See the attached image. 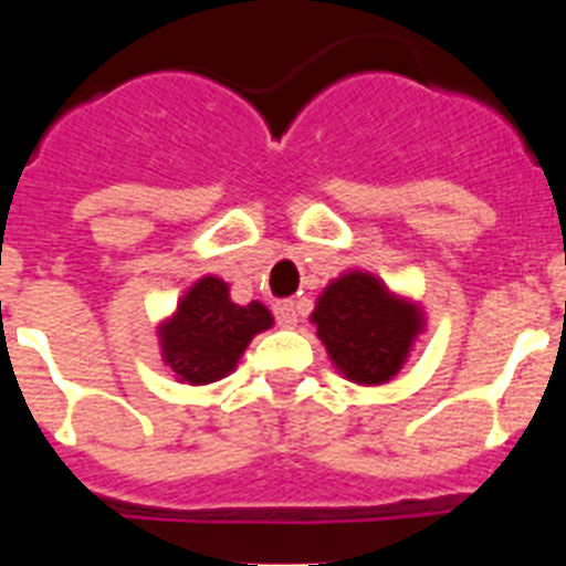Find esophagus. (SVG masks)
<instances>
[{
	"mask_svg": "<svg viewBox=\"0 0 566 566\" xmlns=\"http://www.w3.org/2000/svg\"><path fill=\"white\" fill-rule=\"evenodd\" d=\"M274 317H277V326L294 328L297 326V303L294 300H277L274 303Z\"/></svg>",
	"mask_w": 566,
	"mask_h": 566,
	"instance_id": "esophagus-1",
	"label": "esophagus"
}]
</instances>
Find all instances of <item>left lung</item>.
<instances>
[{
    "instance_id": "obj_1",
    "label": "left lung",
    "mask_w": 566,
    "mask_h": 566,
    "mask_svg": "<svg viewBox=\"0 0 566 566\" xmlns=\"http://www.w3.org/2000/svg\"><path fill=\"white\" fill-rule=\"evenodd\" d=\"M312 323L334 368L357 385H382L397 377L424 328L417 303L357 269L323 289Z\"/></svg>"
}]
</instances>
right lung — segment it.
<instances>
[{"mask_svg": "<svg viewBox=\"0 0 566 566\" xmlns=\"http://www.w3.org/2000/svg\"><path fill=\"white\" fill-rule=\"evenodd\" d=\"M274 317L263 303L238 306L229 297V283L201 277L178 300L172 317L158 328L164 363L181 382L209 385L238 368L254 334L272 328Z\"/></svg>", "mask_w": 566, "mask_h": 566, "instance_id": "add662e5", "label": "right lung"}]
</instances>
